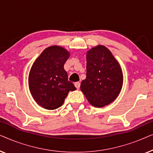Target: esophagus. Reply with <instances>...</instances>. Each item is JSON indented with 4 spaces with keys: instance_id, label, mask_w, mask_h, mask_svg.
<instances>
[{
    "instance_id": "34e87169",
    "label": "esophagus",
    "mask_w": 153,
    "mask_h": 153,
    "mask_svg": "<svg viewBox=\"0 0 153 153\" xmlns=\"http://www.w3.org/2000/svg\"><path fill=\"white\" fill-rule=\"evenodd\" d=\"M74 85L77 89H79V88H80V83H79V82L74 83Z\"/></svg>"
}]
</instances>
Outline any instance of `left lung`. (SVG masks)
<instances>
[{
  "label": "left lung",
  "instance_id": "left-lung-1",
  "mask_svg": "<svg viewBox=\"0 0 153 153\" xmlns=\"http://www.w3.org/2000/svg\"><path fill=\"white\" fill-rule=\"evenodd\" d=\"M123 74L120 64L103 45L93 47L86 53V78L81 91L89 103L103 107L114 101L120 93Z\"/></svg>",
  "mask_w": 153,
  "mask_h": 153
}]
</instances>
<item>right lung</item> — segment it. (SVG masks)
<instances>
[{
	"instance_id": "obj_1",
	"label": "right lung",
	"mask_w": 153,
	"mask_h": 153,
	"mask_svg": "<svg viewBox=\"0 0 153 153\" xmlns=\"http://www.w3.org/2000/svg\"><path fill=\"white\" fill-rule=\"evenodd\" d=\"M70 56V52L65 48L51 46L42 52L31 67L29 90L37 104L45 109L59 108L69 92L76 89L68 81V73L64 69Z\"/></svg>"
}]
</instances>
